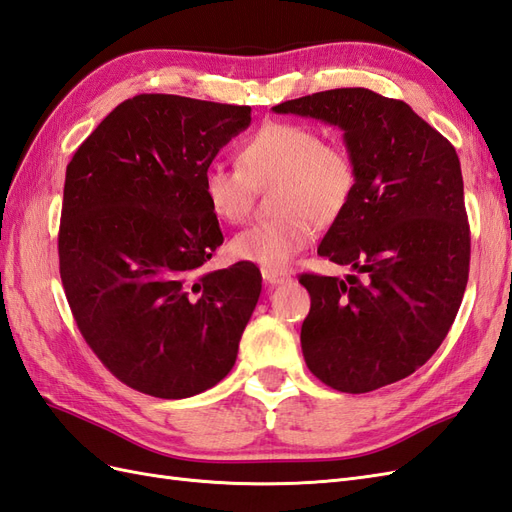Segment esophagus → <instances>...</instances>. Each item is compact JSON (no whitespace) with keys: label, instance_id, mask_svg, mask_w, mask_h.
<instances>
[{"label":"esophagus","instance_id":"1","mask_svg":"<svg viewBox=\"0 0 512 512\" xmlns=\"http://www.w3.org/2000/svg\"><path fill=\"white\" fill-rule=\"evenodd\" d=\"M261 276H264V281L268 285H283L287 283L291 276L283 270H276V268H261Z\"/></svg>","mask_w":512,"mask_h":512}]
</instances>
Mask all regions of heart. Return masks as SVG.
<instances>
[{
    "label": "heart",
    "instance_id": "obj_1",
    "mask_svg": "<svg viewBox=\"0 0 512 512\" xmlns=\"http://www.w3.org/2000/svg\"><path fill=\"white\" fill-rule=\"evenodd\" d=\"M240 167L210 165L203 171V195L227 223L251 214L255 188H272L266 221L238 231L229 242L236 259L264 268H283L315 238V225H332L356 193V163L341 143L321 139L315 128L270 122L244 143Z\"/></svg>",
    "mask_w": 512,
    "mask_h": 512
}]
</instances>
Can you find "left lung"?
Here are the masks:
<instances>
[{"label":"left lung","instance_id":"obj_1","mask_svg":"<svg viewBox=\"0 0 512 512\" xmlns=\"http://www.w3.org/2000/svg\"><path fill=\"white\" fill-rule=\"evenodd\" d=\"M343 130L356 193L317 253L339 276L302 274L311 294L300 343L326 386L362 394L399 382L442 345L470 272L459 156L403 100L364 87L272 107Z\"/></svg>","mask_w":512,"mask_h":512}]
</instances>
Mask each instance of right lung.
Listing matches in <instances>:
<instances>
[{
  "label": "right lung",
  "instance_id": "right-lung-1",
  "mask_svg": "<svg viewBox=\"0 0 512 512\" xmlns=\"http://www.w3.org/2000/svg\"><path fill=\"white\" fill-rule=\"evenodd\" d=\"M248 124L251 107L139 94L66 167L57 251L72 317L100 362L150 397L221 382L259 300L251 261L203 270L223 244L203 171Z\"/></svg>",
  "mask_w": 512,
  "mask_h": 512
}]
</instances>
